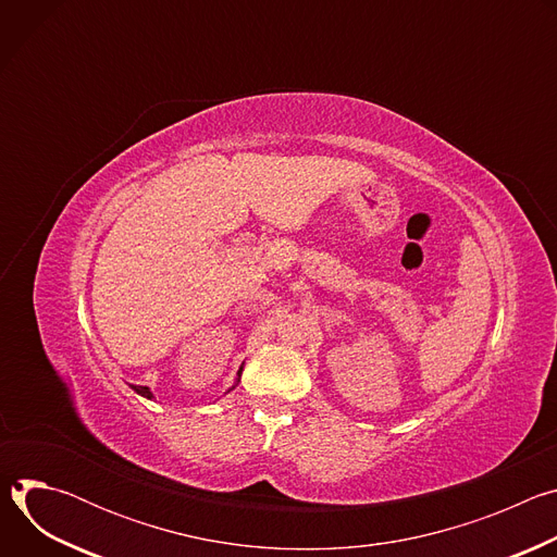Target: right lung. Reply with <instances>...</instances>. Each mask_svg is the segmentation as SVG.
<instances>
[{
  "label": "right lung",
  "instance_id": "1",
  "mask_svg": "<svg viewBox=\"0 0 557 557\" xmlns=\"http://www.w3.org/2000/svg\"><path fill=\"white\" fill-rule=\"evenodd\" d=\"M243 370H245V363L240 366V370H237V376H235V383L228 387V389H233L237 383H240V376H243ZM132 389L136 392V394H140V396H145V399H153V394H151V389L147 387V385H132Z\"/></svg>",
  "mask_w": 557,
  "mask_h": 557
}]
</instances>
